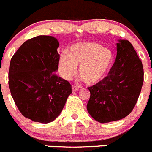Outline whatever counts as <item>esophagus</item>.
Masks as SVG:
<instances>
[{"label": "esophagus", "instance_id": "34e87169", "mask_svg": "<svg viewBox=\"0 0 152 152\" xmlns=\"http://www.w3.org/2000/svg\"><path fill=\"white\" fill-rule=\"evenodd\" d=\"M72 89H73V91H77L79 89V87H78V86H72Z\"/></svg>", "mask_w": 152, "mask_h": 152}]
</instances>
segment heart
<instances>
[{"instance_id":"1","label":"heart","mask_w":152,"mask_h":152,"mask_svg":"<svg viewBox=\"0 0 152 152\" xmlns=\"http://www.w3.org/2000/svg\"><path fill=\"white\" fill-rule=\"evenodd\" d=\"M113 61L111 51L96 42H81L70 49L69 55H61L59 65L62 75L69 79L79 66V74L87 84L97 83L107 72Z\"/></svg>"}]
</instances>
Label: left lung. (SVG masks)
I'll use <instances>...</instances> for the list:
<instances>
[{
	"instance_id": "left-lung-1",
	"label": "left lung",
	"mask_w": 152,
	"mask_h": 152,
	"mask_svg": "<svg viewBox=\"0 0 152 152\" xmlns=\"http://www.w3.org/2000/svg\"><path fill=\"white\" fill-rule=\"evenodd\" d=\"M143 81L142 64L134 46L128 40H119L115 61L107 76L88 88V112L100 123L124 118L134 110Z\"/></svg>"
}]
</instances>
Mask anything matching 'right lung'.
Segmentation results:
<instances>
[{
    "label": "right lung",
    "instance_id": "add662e5",
    "mask_svg": "<svg viewBox=\"0 0 152 152\" xmlns=\"http://www.w3.org/2000/svg\"><path fill=\"white\" fill-rule=\"evenodd\" d=\"M58 46L55 37L40 35L25 41L11 58V95L22 115L35 122L54 121L73 92L69 82L55 73Z\"/></svg>",
    "mask_w": 152,
    "mask_h": 152
}]
</instances>
